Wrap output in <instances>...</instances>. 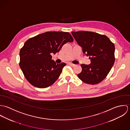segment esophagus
<instances>
[{"mask_svg": "<svg viewBox=\"0 0 130 130\" xmlns=\"http://www.w3.org/2000/svg\"><path fill=\"white\" fill-rule=\"evenodd\" d=\"M68 64H69V66H70L72 67H74V66H75V64H73V63H68Z\"/></svg>", "mask_w": 130, "mask_h": 130, "instance_id": "obj_1", "label": "esophagus"}]
</instances>
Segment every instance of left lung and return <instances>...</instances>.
Wrapping results in <instances>:
<instances>
[{"label":"left lung","instance_id":"obj_1","mask_svg":"<svg viewBox=\"0 0 130 130\" xmlns=\"http://www.w3.org/2000/svg\"><path fill=\"white\" fill-rule=\"evenodd\" d=\"M84 54L89 56L91 63L82 64V71L77 74L83 82L95 85L110 72L115 62V45L106 36L91 31L72 32Z\"/></svg>","mask_w":130,"mask_h":130}]
</instances>
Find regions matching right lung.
Wrapping results in <instances>:
<instances>
[{"label": "right lung", "mask_w": 130, "mask_h": 130, "mask_svg": "<svg viewBox=\"0 0 130 130\" xmlns=\"http://www.w3.org/2000/svg\"><path fill=\"white\" fill-rule=\"evenodd\" d=\"M73 41L70 33L59 31H47L28 39L19 53V66L27 81L38 88L52 85L66 64H56L51 54Z\"/></svg>", "instance_id": "add662e5"}]
</instances>
